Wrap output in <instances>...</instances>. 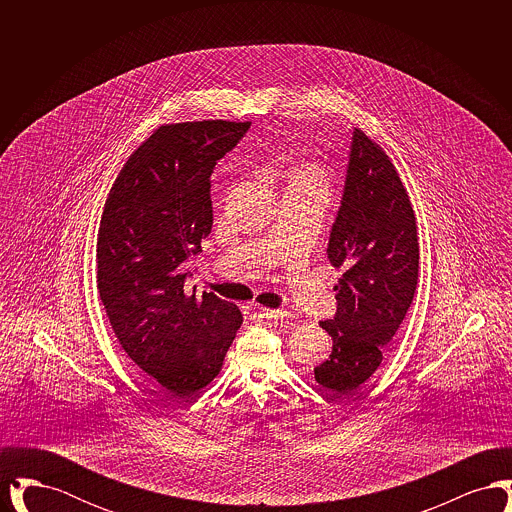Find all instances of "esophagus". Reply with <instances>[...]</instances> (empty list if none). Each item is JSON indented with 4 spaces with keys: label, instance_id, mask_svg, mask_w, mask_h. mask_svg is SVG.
Segmentation results:
<instances>
[{
    "label": "esophagus",
    "instance_id": "esophagus-1",
    "mask_svg": "<svg viewBox=\"0 0 512 512\" xmlns=\"http://www.w3.org/2000/svg\"><path fill=\"white\" fill-rule=\"evenodd\" d=\"M257 315L261 318H280L284 322H288L292 318V315L288 311H284V309H265V307H259Z\"/></svg>",
    "mask_w": 512,
    "mask_h": 512
}]
</instances>
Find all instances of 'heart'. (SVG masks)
<instances>
[{"instance_id":"1","label":"heart","mask_w":512,"mask_h":512,"mask_svg":"<svg viewBox=\"0 0 512 512\" xmlns=\"http://www.w3.org/2000/svg\"><path fill=\"white\" fill-rule=\"evenodd\" d=\"M290 186L313 190L318 194L330 195L332 192V176L318 163H303L292 171Z\"/></svg>"}]
</instances>
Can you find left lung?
Masks as SVG:
<instances>
[{
	"label": "left lung",
	"mask_w": 512,
	"mask_h": 512,
	"mask_svg": "<svg viewBox=\"0 0 512 512\" xmlns=\"http://www.w3.org/2000/svg\"><path fill=\"white\" fill-rule=\"evenodd\" d=\"M328 259L345 272L338 309L320 326L332 336L330 357L315 380L338 395H353L382 363L413 303L418 238L413 205L390 157L353 128L345 186L328 240Z\"/></svg>",
	"instance_id": "left-lung-1"
}]
</instances>
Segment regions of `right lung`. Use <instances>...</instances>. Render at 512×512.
Returning <instances> with one entry per match:
<instances>
[{
	"mask_svg": "<svg viewBox=\"0 0 512 512\" xmlns=\"http://www.w3.org/2000/svg\"><path fill=\"white\" fill-rule=\"evenodd\" d=\"M247 128L226 121L157 128L122 167L101 215L99 297L126 355L169 399L215 380L244 320L215 293L188 295L184 263L211 234V172Z\"/></svg>",
	"mask_w": 512,
	"mask_h": 512,
	"instance_id": "1",
	"label": "right lung"
}]
</instances>
